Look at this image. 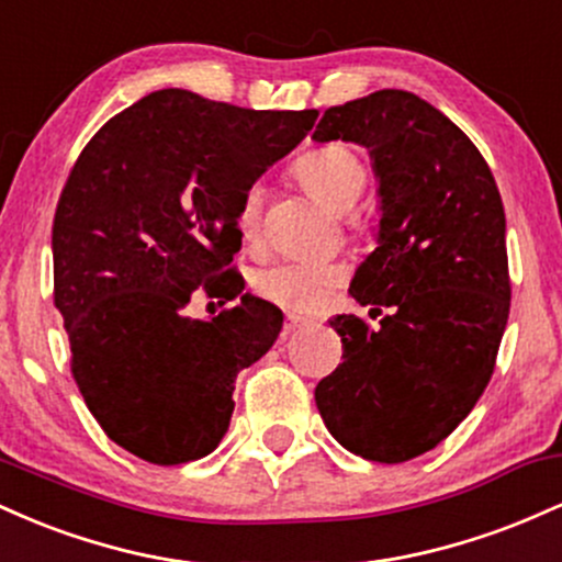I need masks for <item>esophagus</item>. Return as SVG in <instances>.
Instances as JSON below:
<instances>
[{
    "instance_id": "obj_1",
    "label": "esophagus",
    "mask_w": 562,
    "mask_h": 562,
    "mask_svg": "<svg viewBox=\"0 0 562 562\" xmlns=\"http://www.w3.org/2000/svg\"><path fill=\"white\" fill-rule=\"evenodd\" d=\"M306 325H308V319L299 317V314H288V317H285V333H295V330H301V327H306Z\"/></svg>"
}]
</instances>
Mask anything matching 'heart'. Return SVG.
<instances>
[{
    "instance_id": "heart-1",
    "label": "heart",
    "mask_w": 562,
    "mask_h": 562,
    "mask_svg": "<svg viewBox=\"0 0 562 562\" xmlns=\"http://www.w3.org/2000/svg\"><path fill=\"white\" fill-rule=\"evenodd\" d=\"M295 179L314 198L333 211H348L367 187V169L362 158L348 145H325L308 150L295 160ZM263 190L259 184L245 187L235 211V227L243 243H256L261 235ZM344 261H280L254 274V290L261 299L290 308V312L314 314L330 301L333 290L346 280Z\"/></svg>"
}]
</instances>
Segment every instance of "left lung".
I'll return each mask as SVG.
<instances>
[{
  "instance_id": "1",
  "label": "left lung",
  "mask_w": 562,
  "mask_h": 562,
  "mask_svg": "<svg viewBox=\"0 0 562 562\" xmlns=\"http://www.w3.org/2000/svg\"><path fill=\"white\" fill-rule=\"evenodd\" d=\"M312 139L357 142L380 182L378 248L348 293L378 327L338 314L344 362L314 398L340 447L372 462L425 454L492 380L509 314L505 209L468 134L430 102L380 89L327 108Z\"/></svg>"
}]
</instances>
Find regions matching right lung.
<instances>
[{
	"label": "right lung",
	"instance_id": "1",
	"mask_svg": "<svg viewBox=\"0 0 562 562\" xmlns=\"http://www.w3.org/2000/svg\"><path fill=\"white\" fill-rule=\"evenodd\" d=\"M317 111H250L160 89L81 150L53 222L55 306L70 372L111 441L153 465L218 447L237 372L259 362L282 312L245 293L211 323L183 314L198 286L243 293L235 211Z\"/></svg>",
	"mask_w": 562,
	"mask_h": 562
}]
</instances>
